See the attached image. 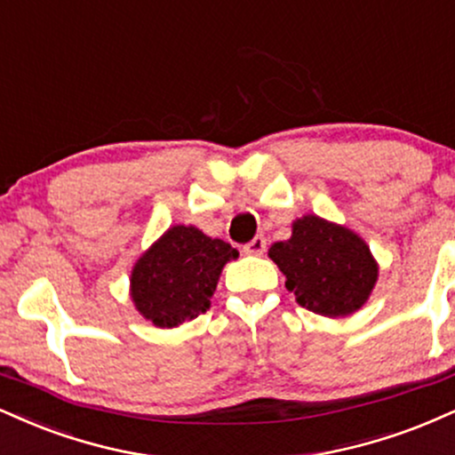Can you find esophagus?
I'll return each instance as SVG.
<instances>
[{
    "label": "esophagus",
    "instance_id": "1",
    "mask_svg": "<svg viewBox=\"0 0 455 455\" xmlns=\"http://www.w3.org/2000/svg\"><path fill=\"white\" fill-rule=\"evenodd\" d=\"M243 251L250 256H262L267 251V239L262 235H256L250 243L243 245Z\"/></svg>",
    "mask_w": 455,
    "mask_h": 455
}]
</instances>
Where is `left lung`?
<instances>
[{"label":"left lung","mask_w":455,"mask_h":455,"mask_svg":"<svg viewBox=\"0 0 455 455\" xmlns=\"http://www.w3.org/2000/svg\"><path fill=\"white\" fill-rule=\"evenodd\" d=\"M299 305L326 317L358 311L373 292L379 265L358 233L307 213L292 222L286 242L269 248Z\"/></svg>","instance_id":"obj_1"}]
</instances>
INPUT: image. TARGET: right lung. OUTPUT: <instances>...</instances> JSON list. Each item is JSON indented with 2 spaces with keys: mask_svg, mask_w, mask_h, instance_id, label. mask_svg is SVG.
<instances>
[{
  "mask_svg": "<svg viewBox=\"0 0 455 455\" xmlns=\"http://www.w3.org/2000/svg\"><path fill=\"white\" fill-rule=\"evenodd\" d=\"M239 251L184 224L169 227L131 269V300L144 320L178 328L205 314L227 262Z\"/></svg>",
  "mask_w": 455,
  "mask_h": 455,
  "instance_id": "1",
  "label": "right lung"
}]
</instances>
